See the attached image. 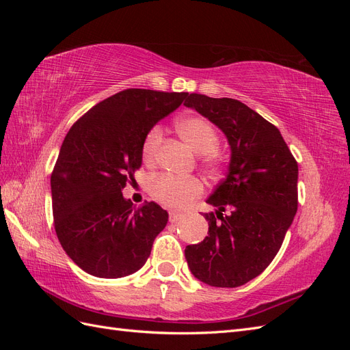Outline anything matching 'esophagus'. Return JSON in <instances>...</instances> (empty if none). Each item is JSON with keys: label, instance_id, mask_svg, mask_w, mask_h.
I'll return each mask as SVG.
<instances>
[{"label": "esophagus", "instance_id": "1", "mask_svg": "<svg viewBox=\"0 0 350 350\" xmlns=\"http://www.w3.org/2000/svg\"><path fill=\"white\" fill-rule=\"evenodd\" d=\"M183 215L181 213H179V211H169V221H172V224H174V221H176L179 217H181Z\"/></svg>", "mask_w": 350, "mask_h": 350}]
</instances>
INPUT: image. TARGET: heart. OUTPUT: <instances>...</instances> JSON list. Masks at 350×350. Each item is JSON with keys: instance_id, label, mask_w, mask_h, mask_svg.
Instances as JSON below:
<instances>
[{"instance_id": "b5f03b06", "label": "heart", "mask_w": 350, "mask_h": 350, "mask_svg": "<svg viewBox=\"0 0 350 350\" xmlns=\"http://www.w3.org/2000/svg\"><path fill=\"white\" fill-rule=\"evenodd\" d=\"M176 129L185 143L196 153L201 154V166L206 169V172L208 175H216L221 163V154L217 150L219 134L213 124L203 116L189 115L178 121ZM162 137L161 126L157 125L146 134L142 144V154L147 165H153L156 162ZM203 183L196 176L178 178L162 174L154 176L150 183L152 197L157 203L172 208L188 207L196 198L203 194Z\"/></svg>"}]
</instances>
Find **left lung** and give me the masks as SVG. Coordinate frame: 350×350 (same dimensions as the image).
Wrapping results in <instances>:
<instances>
[{"label":"left lung","mask_w":350,"mask_h":350,"mask_svg":"<svg viewBox=\"0 0 350 350\" xmlns=\"http://www.w3.org/2000/svg\"><path fill=\"white\" fill-rule=\"evenodd\" d=\"M225 133L230 163L207 203L208 235L187 245L194 276L216 288L257 278L279 252L298 210V162L280 131L245 103L191 93L184 102Z\"/></svg>","instance_id":"obj_1"}]
</instances>
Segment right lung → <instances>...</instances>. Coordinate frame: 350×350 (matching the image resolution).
Listing matches in <instances>:
<instances>
[{
  "label": "right lung",
  "mask_w": 350,
  "mask_h": 350,
  "mask_svg": "<svg viewBox=\"0 0 350 350\" xmlns=\"http://www.w3.org/2000/svg\"><path fill=\"white\" fill-rule=\"evenodd\" d=\"M188 93L126 89L94 105L62 142L51 175L52 213L67 256L92 276L118 279L140 270L167 211L156 203L133 210L122 189L142 166L153 125Z\"/></svg>",
  "instance_id": "add662e5"
}]
</instances>
